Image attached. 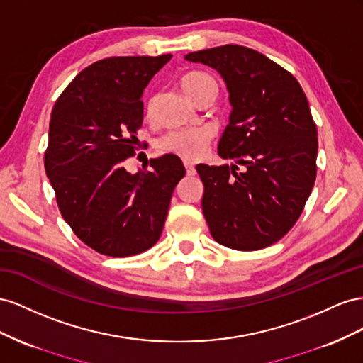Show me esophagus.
Here are the masks:
<instances>
[{"mask_svg": "<svg viewBox=\"0 0 363 363\" xmlns=\"http://www.w3.org/2000/svg\"><path fill=\"white\" fill-rule=\"evenodd\" d=\"M184 167H185V172H187L189 176H194L196 174L194 164H191L190 161H184Z\"/></svg>", "mask_w": 363, "mask_h": 363, "instance_id": "1", "label": "esophagus"}]
</instances>
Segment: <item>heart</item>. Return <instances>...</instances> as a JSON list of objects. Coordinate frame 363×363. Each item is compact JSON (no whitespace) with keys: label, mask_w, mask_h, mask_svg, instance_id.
<instances>
[{"label":"heart","mask_w":363,"mask_h":363,"mask_svg":"<svg viewBox=\"0 0 363 363\" xmlns=\"http://www.w3.org/2000/svg\"><path fill=\"white\" fill-rule=\"evenodd\" d=\"M181 88L189 96L190 100L198 97L205 91H216L219 89L217 82L213 76L206 72L193 71L185 74L181 79ZM153 111V100L147 101V113L150 116ZM211 141V132L206 129H179L170 130L161 137L158 141V147L162 152H169L178 155L185 160H196L208 147Z\"/></svg>","instance_id":"1"}]
</instances>
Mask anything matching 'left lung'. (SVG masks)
Listing matches in <instances>:
<instances>
[{
  "instance_id": "obj_1",
  "label": "left lung",
  "mask_w": 363,
  "mask_h": 363,
  "mask_svg": "<svg viewBox=\"0 0 363 363\" xmlns=\"http://www.w3.org/2000/svg\"><path fill=\"white\" fill-rule=\"evenodd\" d=\"M214 68L233 106L219 141L231 167L199 164L202 211L213 239L237 251H257L289 233L316 179L318 130L298 80L274 60L242 45L189 53ZM237 164L245 172L237 174Z\"/></svg>"
}]
</instances>
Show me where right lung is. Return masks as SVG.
Here are the masks:
<instances>
[{
    "label": "right lung",
    "instance_id": "1",
    "mask_svg": "<svg viewBox=\"0 0 363 363\" xmlns=\"http://www.w3.org/2000/svg\"><path fill=\"white\" fill-rule=\"evenodd\" d=\"M172 55L108 57L72 79L51 112L45 173L59 211L79 239L109 257L158 242L173 190L184 176L173 153L135 174L124 160L141 147L143 91Z\"/></svg>",
    "mask_w": 363,
    "mask_h": 363
}]
</instances>
